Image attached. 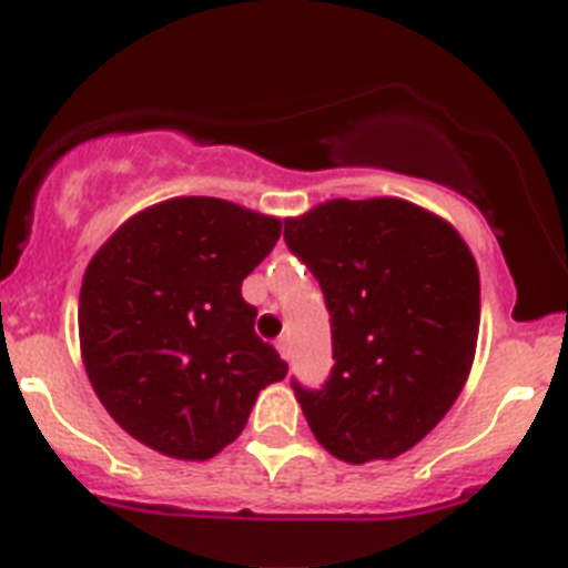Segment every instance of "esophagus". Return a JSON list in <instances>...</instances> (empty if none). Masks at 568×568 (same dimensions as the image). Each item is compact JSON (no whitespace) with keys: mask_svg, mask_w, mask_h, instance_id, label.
Masks as SVG:
<instances>
[{"mask_svg":"<svg viewBox=\"0 0 568 568\" xmlns=\"http://www.w3.org/2000/svg\"><path fill=\"white\" fill-rule=\"evenodd\" d=\"M277 352H280V357H283V359H291V343H288V337H280V339H277Z\"/></svg>","mask_w":568,"mask_h":568,"instance_id":"esophagus-1","label":"esophagus"}]
</instances>
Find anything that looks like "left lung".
I'll return each instance as SVG.
<instances>
[{"label":"left lung","mask_w":568,"mask_h":568,"mask_svg":"<svg viewBox=\"0 0 568 568\" xmlns=\"http://www.w3.org/2000/svg\"><path fill=\"white\" fill-rule=\"evenodd\" d=\"M332 314L334 368L297 388L337 460H392L426 437L466 386L480 332V271L448 220L400 196L328 200L285 220Z\"/></svg>","instance_id":"8db88e82"}]
</instances>
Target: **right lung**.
Wrapping results in <instances>:
<instances>
[{"instance_id":"obj_1","label":"right lung","mask_w":568,"mask_h":568,"mask_svg":"<svg viewBox=\"0 0 568 568\" xmlns=\"http://www.w3.org/2000/svg\"><path fill=\"white\" fill-rule=\"evenodd\" d=\"M283 220L216 196H174L128 216L79 291V352L93 392L134 440L211 460L240 437L256 394L288 372L254 334L243 280Z\"/></svg>"}]
</instances>
